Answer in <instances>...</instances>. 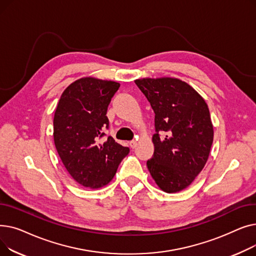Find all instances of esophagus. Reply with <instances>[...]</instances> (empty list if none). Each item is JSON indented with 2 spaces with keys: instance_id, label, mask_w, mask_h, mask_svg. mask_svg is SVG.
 <instances>
[{
  "instance_id": "34e87169",
  "label": "esophagus",
  "mask_w": 256,
  "mask_h": 256,
  "mask_svg": "<svg viewBox=\"0 0 256 256\" xmlns=\"http://www.w3.org/2000/svg\"><path fill=\"white\" fill-rule=\"evenodd\" d=\"M130 146L132 147V148H135V147L137 146V141L136 140H132L130 142Z\"/></svg>"
}]
</instances>
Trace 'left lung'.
Instances as JSON below:
<instances>
[{"label":"left lung","instance_id":"left-lung-1","mask_svg":"<svg viewBox=\"0 0 256 256\" xmlns=\"http://www.w3.org/2000/svg\"><path fill=\"white\" fill-rule=\"evenodd\" d=\"M156 114L154 152L147 160L160 190L176 193L204 169L214 140L208 106L189 84L176 78L135 80Z\"/></svg>","mask_w":256,"mask_h":256}]
</instances>
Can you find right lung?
Instances as JSON below:
<instances>
[{
  "label": "right lung",
  "mask_w": 256,
  "mask_h": 256,
  "mask_svg": "<svg viewBox=\"0 0 256 256\" xmlns=\"http://www.w3.org/2000/svg\"><path fill=\"white\" fill-rule=\"evenodd\" d=\"M120 84L92 76L67 87L54 115V142L66 170L80 186L98 189L114 178L128 147L106 135L108 106Z\"/></svg>",
  "instance_id": "1"
}]
</instances>
